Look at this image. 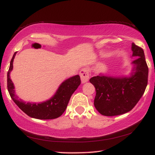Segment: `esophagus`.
Returning a JSON list of instances; mask_svg holds the SVG:
<instances>
[{
    "instance_id": "esophagus-1",
    "label": "esophagus",
    "mask_w": 155,
    "mask_h": 155,
    "mask_svg": "<svg viewBox=\"0 0 155 155\" xmlns=\"http://www.w3.org/2000/svg\"><path fill=\"white\" fill-rule=\"evenodd\" d=\"M80 75H81V81L83 83H86V82L88 81L89 78H90V74H89V72L87 68H83L82 69L80 72Z\"/></svg>"
}]
</instances>
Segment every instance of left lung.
<instances>
[{
	"label": "left lung",
	"instance_id": "8db88e82",
	"mask_svg": "<svg viewBox=\"0 0 155 155\" xmlns=\"http://www.w3.org/2000/svg\"><path fill=\"white\" fill-rule=\"evenodd\" d=\"M131 50L132 56L137 59L131 62L130 75L115 77L103 74L90 79L96 91L94 106L102 115L114 116L130 111L144 94L149 72L144 50L134 43Z\"/></svg>",
	"mask_w": 155,
	"mask_h": 155
}]
</instances>
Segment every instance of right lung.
<instances>
[{"label": "right lung", "mask_w": 155, "mask_h": 155, "mask_svg": "<svg viewBox=\"0 0 155 155\" xmlns=\"http://www.w3.org/2000/svg\"><path fill=\"white\" fill-rule=\"evenodd\" d=\"M16 52L13 54L7 74V87L11 98L21 110L31 118L37 119H54L62 115L67 108L70 97L81 85V78L77 74L67 79L60 85L55 94L45 102L26 103L18 99L15 94L14 85L10 78V72L13 70V62Z\"/></svg>", "instance_id": "right-lung-1"}]
</instances>
